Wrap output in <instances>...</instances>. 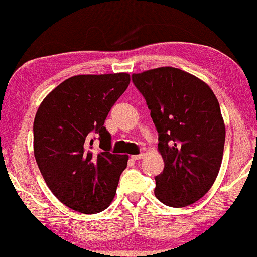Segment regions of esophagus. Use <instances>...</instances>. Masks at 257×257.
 Instances as JSON below:
<instances>
[{
  "label": "esophagus",
  "instance_id": "esophagus-1",
  "mask_svg": "<svg viewBox=\"0 0 257 257\" xmlns=\"http://www.w3.org/2000/svg\"><path fill=\"white\" fill-rule=\"evenodd\" d=\"M131 158H132L133 160H140V159L144 158V153H140V154H135V156H132Z\"/></svg>",
  "mask_w": 257,
  "mask_h": 257
}]
</instances>
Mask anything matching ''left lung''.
<instances>
[{
    "label": "left lung",
    "instance_id": "1",
    "mask_svg": "<svg viewBox=\"0 0 257 257\" xmlns=\"http://www.w3.org/2000/svg\"><path fill=\"white\" fill-rule=\"evenodd\" d=\"M158 132L164 170L156 196L164 205L185 207L211 189L220 169L225 125L218 99L196 76L172 67L133 74Z\"/></svg>",
    "mask_w": 257,
    "mask_h": 257
}]
</instances>
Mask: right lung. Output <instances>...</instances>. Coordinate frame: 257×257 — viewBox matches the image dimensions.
<instances>
[{"instance_id":"add662e5","label":"right lung","mask_w":257,"mask_h":257,"mask_svg":"<svg viewBox=\"0 0 257 257\" xmlns=\"http://www.w3.org/2000/svg\"><path fill=\"white\" fill-rule=\"evenodd\" d=\"M129 82L125 73L73 76L50 92L37 111L36 162L54 195L74 211L99 213L115 196L128 156L111 153L104 123Z\"/></svg>"}]
</instances>
